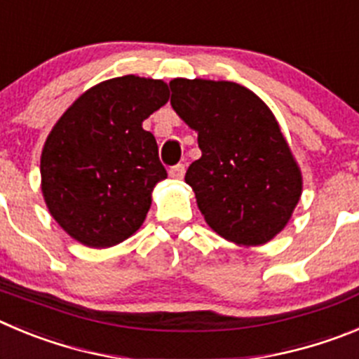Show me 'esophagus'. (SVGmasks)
<instances>
[{
	"label": "esophagus",
	"mask_w": 359,
	"mask_h": 359,
	"mask_svg": "<svg viewBox=\"0 0 359 359\" xmlns=\"http://www.w3.org/2000/svg\"><path fill=\"white\" fill-rule=\"evenodd\" d=\"M169 176L174 177V180H183V176H185V165H183V163L172 165L169 169Z\"/></svg>",
	"instance_id": "esophagus-1"
}]
</instances>
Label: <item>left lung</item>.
I'll return each instance as SVG.
<instances>
[{"label": "left lung", "mask_w": 359, "mask_h": 359, "mask_svg": "<svg viewBox=\"0 0 359 359\" xmlns=\"http://www.w3.org/2000/svg\"><path fill=\"white\" fill-rule=\"evenodd\" d=\"M169 87L176 114L197 131L203 156L185 182L210 228L242 245L274 238L297 205L302 180L272 111L233 81L176 78Z\"/></svg>", "instance_id": "1"}]
</instances>
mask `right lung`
I'll use <instances>...</instances> for the list:
<instances>
[{"label": "right lung", "instance_id": "1", "mask_svg": "<svg viewBox=\"0 0 359 359\" xmlns=\"http://www.w3.org/2000/svg\"><path fill=\"white\" fill-rule=\"evenodd\" d=\"M167 101L162 80L128 74L92 87L55 124L42 149V194L72 238L110 248L142 226L167 177L142 123Z\"/></svg>", "mask_w": 359, "mask_h": 359}]
</instances>
